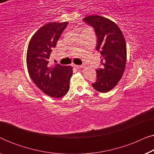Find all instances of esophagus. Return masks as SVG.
I'll use <instances>...</instances> for the list:
<instances>
[{
    "instance_id": "esophagus-1",
    "label": "esophagus",
    "mask_w": 154,
    "mask_h": 154,
    "mask_svg": "<svg viewBox=\"0 0 154 154\" xmlns=\"http://www.w3.org/2000/svg\"><path fill=\"white\" fill-rule=\"evenodd\" d=\"M73 67H74V68H75V69H81V68H83V65H75V64H74L73 65Z\"/></svg>"
}]
</instances>
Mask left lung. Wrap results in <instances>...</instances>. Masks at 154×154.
Segmentation results:
<instances>
[{"mask_svg":"<svg viewBox=\"0 0 154 154\" xmlns=\"http://www.w3.org/2000/svg\"><path fill=\"white\" fill-rule=\"evenodd\" d=\"M94 29L97 37L96 50L100 52L102 68L96 69V82L92 86L97 91L107 92L121 80L127 60L125 38L117 24L99 15L83 18Z\"/></svg>","mask_w":154,"mask_h":154,"instance_id":"obj_1","label":"left lung"}]
</instances>
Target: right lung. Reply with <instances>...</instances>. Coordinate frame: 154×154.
Wrapping results in <instances>:
<instances>
[{
    "mask_svg": "<svg viewBox=\"0 0 154 154\" xmlns=\"http://www.w3.org/2000/svg\"><path fill=\"white\" fill-rule=\"evenodd\" d=\"M68 22H50L41 26L31 38L26 53L29 74L35 85L52 97L60 98L69 90L72 67L49 64V58Z\"/></svg>",
    "mask_w": 154,
    "mask_h": 154,
    "instance_id": "right-lung-1",
    "label": "right lung"
}]
</instances>
